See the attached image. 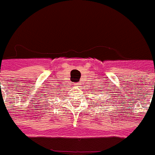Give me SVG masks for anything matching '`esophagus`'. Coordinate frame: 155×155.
Wrapping results in <instances>:
<instances>
[{
	"label": "esophagus",
	"instance_id": "obj_1",
	"mask_svg": "<svg viewBox=\"0 0 155 155\" xmlns=\"http://www.w3.org/2000/svg\"><path fill=\"white\" fill-rule=\"evenodd\" d=\"M76 84H78V83H76Z\"/></svg>",
	"mask_w": 155,
	"mask_h": 155
}]
</instances>
